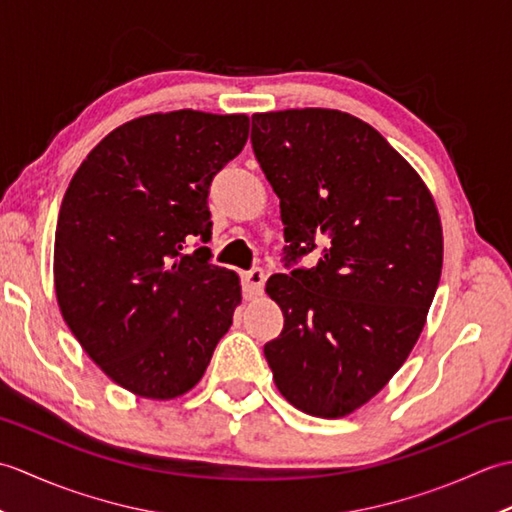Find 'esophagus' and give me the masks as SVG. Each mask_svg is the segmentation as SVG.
<instances>
[{
  "label": "esophagus",
  "mask_w": 512,
  "mask_h": 512,
  "mask_svg": "<svg viewBox=\"0 0 512 512\" xmlns=\"http://www.w3.org/2000/svg\"><path fill=\"white\" fill-rule=\"evenodd\" d=\"M264 281H266L264 270H259V268L246 270V273H242V288H244V295H246L248 299H253V297H257V295H262V290H264Z\"/></svg>",
  "instance_id": "obj_1"
}]
</instances>
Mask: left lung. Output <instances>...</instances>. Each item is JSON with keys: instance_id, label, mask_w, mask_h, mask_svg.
<instances>
[{"instance_id": "obj_1", "label": "left lung", "mask_w": 512, "mask_h": 512, "mask_svg": "<svg viewBox=\"0 0 512 512\" xmlns=\"http://www.w3.org/2000/svg\"><path fill=\"white\" fill-rule=\"evenodd\" d=\"M253 151L277 193L290 259L273 275L284 330L264 354L292 407L345 418L407 361L442 273V224L427 184L372 125L325 107L253 114Z\"/></svg>"}]
</instances>
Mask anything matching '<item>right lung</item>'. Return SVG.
<instances>
[{
    "label": "right lung",
    "mask_w": 512,
    "mask_h": 512,
    "mask_svg": "<svg viewBox=\"0 0 512 512\" xmlns=\"http://www.w3.org/2000/svg\"><path fill=\"white\" fill-rule=\"evenodd\" d=\"M248 140L246 114L156 112L107 134L70 180L54 233L63 321L116 385L149 400L200 383L242 286L209 264L211 180Z\"/></svg>",
    "instance_id": "add662e5"
}]
</instances>
